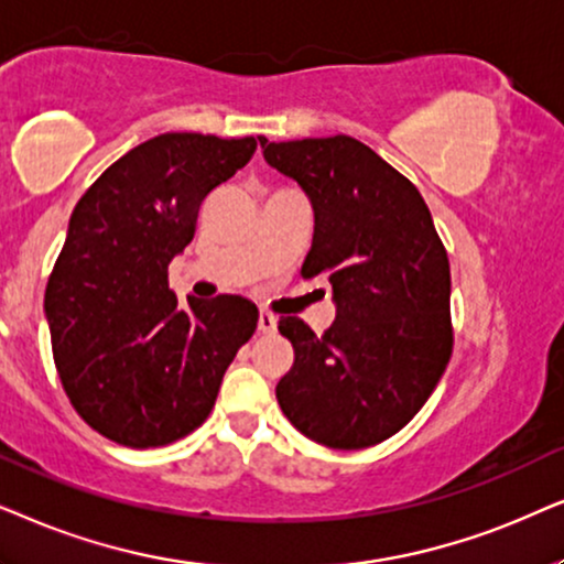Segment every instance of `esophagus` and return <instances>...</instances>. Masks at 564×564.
<instances>
[{"instance_id":"1","label":"esophagus","mask_w":564,"mask_h":564,"mask_svg":"<svg viewBox=\"0 0 564 564\" xmlns=\"http://www.w3.org/2000/svg\"><path fill=\"white\" fill-rule=\"evenodd\" d=\"M275 327H278V319L273 317V314L260 312V317H258V329H260V333L270 335V333H275Z\"/></svg>"}]
</instances>
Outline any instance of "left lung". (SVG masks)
Segmentation results:
<instances>
[{
    "instance_id": "left-lung-1",
    "label": "left lung",
    "mask_w": 564,
    "mask_h": 564,
    "mask_svg": "<svg viewBox=\"0 0 564 564\" xmlns=\"http://www.w3.org/2000/svg\"><path fill=\"white\" fill-rule=\"evenodd\" d=\"M314 212L302 275H325L335 322L314 335L299 317L278 329L294 366L278 381L283 415L329 448L381 444L415 417L452 358V270L423 195L352 137L262 141Z\"/></svg>"
}]
</instances>
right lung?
Returning a JSON list of instances; mask_svg holds the SVG:
<instances>
[{
  "label": "right lung",
  "mask_w": 564,
  "mask_h": 564,
  "mask_svg": "<svg viewBox=\"0 0 564 564\" xmlns=\"http://www.w3.org/2000/svg\"><path fill=\"white\" fill-rule=\"evenodd\" d=\"M260 139L160 133L74 206L43 312L74 410L120 446L193 433L258 327V306L242 296L177 304L167 268L191 245L206 195L252 160Z\"/></svg>",
  "instance_id": "1"
}]
</instances>
